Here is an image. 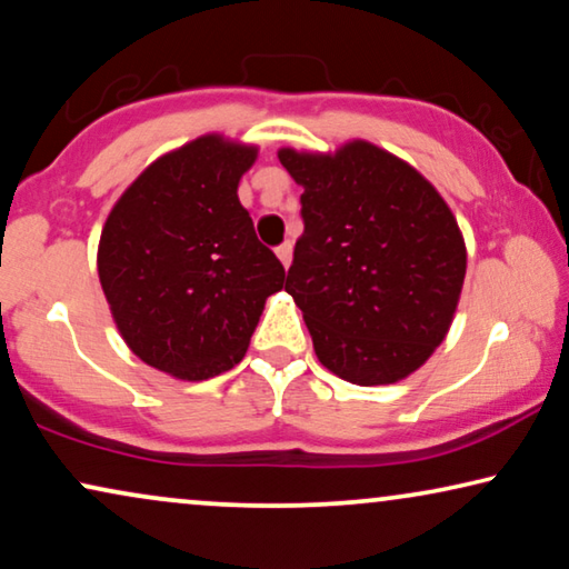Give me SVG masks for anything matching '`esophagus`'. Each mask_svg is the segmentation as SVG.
I'll return each mask as SVG.
<instances>
[{
    "instance_id": "1",
    "label": "esophagus",
    "mask_w": 569,
    "mask_h": 569,
    "mask_svg": "<svg viewBox=\"0 0 569 569\" xmlns=\"http://www.w3.org/2000/svg\"><path fill=\"white\" fill-rule=\"evenodd\" d=\"M277 259L282 261L284 269L290 267V261H292V243H290V240H284L282 246H277Z\"/></svg>"
}]
</instances>
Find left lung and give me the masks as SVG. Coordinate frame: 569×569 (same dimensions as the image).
Wrapping results in <instances>:
<instances>
[{"label":"left lung","instance_id":"1","mask_svg":"<svg viewBox=\"0 0 569 569\" xmlns=\"http://www.w3.org/2000/svg\"><path fill=\"white\" fill-rule=\"evenodd\" d=\"M302 186V236L284 290L323 368L386 386L422 368L446 339L466 277L450 207L409 162L355 139L333 154L284 147Z\"/></svg>","mask_w":569,"mask_h":569}]
</instances>
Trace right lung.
Masks as SVG:
<instances>
[{"label":"right lung","mask_w":569,"mask_h":569,"mask_svg":"<svg viewBox=\"0 0 569 569\" xmlns=\"http://www.w3.org/2000/svg\"><path fill=\"white\" fill-rule=\"evenodd\" d=\"M259 150L207 134L162 154L100 232L98 277L139 360L207 380L243 360L284 267L256 238L238 183Z\"/></svg>","instance_id":"obj_1"}]
</instances>
